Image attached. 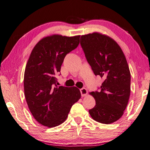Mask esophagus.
<instances>
[{"mask_svg":"<svg viewBox=\"0 0 150 150\" xmlns=\"http://www.w3.org/2000/svg\"><path fill=\"white\" fill-rule=\"evenodd\" d=\"M80 92H81V95H82V97H84L88 94V90H86L85 88H83L80 90Z\"/></svg>","mask_w":150,"mask_h":150,"instance_id":"esophagus-1","label":"esophagus"}]
</instances>
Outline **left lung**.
I'll return each mask as SVG.
<instances>
[{
	"label": "left lung",
	"mask_w": 150,
	"mask_h": 150,
	"mask_svg": "<svg viewBox=\"0 0 150 150\" xmlns=\"http://www.w3.org/2000/svg\"><path fill=\"white\" fill-rule=\"evenodd\" d=\"M80 45L94 74L105 80L99 91L90 93L96 106L93 120L111 124L122 116L130 94V72L121 48L114 39L98 32L81 36Z\"/></svg>",
	"instance_id": "obj_1"
}]
</instances>
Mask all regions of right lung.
<instances>
[{
	"label": "right lung",
	"instance_id": "1",
	"mask_svg": "<svg viewBox=\"0 0 150 150\" xmlns=\"http://www.w3.org/2000/svg\"><path fill=\"white\" fill-rule=\"evenodd\" d=\"M80 37H45L34 47L26 64L23 78L26 102L34 119L49 128L64 122L71 107L81 98L75 86L56 84V75L64 57L78 46Z\"/></svg>",
	"mask_w": 150,
	"mask_h": 150
}]
</instances>
